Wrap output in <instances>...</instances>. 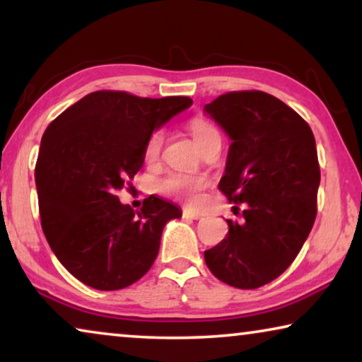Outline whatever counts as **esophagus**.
Here are the masks:
<instances>
[{
    "label": "esophagus",
    "instance_id": "obj_1",
    "mask_svg": "<svg viewBox=\"0 0 362 362\" xmlns=\"http://www.w3.org/2000/svg\"><path fill=\"white\" fill-rule=\"evenodd\" d=\"M182 217H185V219H191V221H197V219H201V214H197V212H194V211H191V209H187V207H185V209H182Z\"/></svg>",
    "mask_w": 362,
    "mask_h": 362
}]
</instances>
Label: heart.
Wrapping results in <instances>:
<instances>
[{
    "label": "heart",
    "instance_id": "1",
    "mask_svg": "<svg viewBox=\"0 0 362 362\" xmlns=\"http://www.w3.org/2000/svg\"><path fill=\"white\" fill-rule=\"evenodd\" d=\"M189 127V132L192 138L197 145H202L207 138L214 135L217 128L209 123L204 118H192V120L187 123ZM163 141H165V133L161 130L153 132L145 143V148H143V158H145L146 163L158 161V158L161 155ZM209 186V181L204 176L197 175H187V173H170L165 177H161L160 181L156 182V191L163 196L175 197V199H181L187 202V204L194 206L201 201V192Z\"/></svg>",
    "mask_w": 362,
    "mask_h": 362
}]
</instances>
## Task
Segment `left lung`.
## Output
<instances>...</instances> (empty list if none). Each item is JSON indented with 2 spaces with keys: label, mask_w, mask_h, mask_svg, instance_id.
I'll list each match as a JSON object with an SVG mask.
<instances>
[{
  "label": "left lung",
  "mask_w": 362,
  "mask_h": 362,
  "mask_svg": "<svg viewBox=\"0 0 362 362\" xmlns=\"http://www.w3.org/2000/svg\"><path fill=\"white\" fill-rule=\"evenodd\" d=\"M204 110L232 145L219 189L242 204V222L204 252L212 275L235 288L270 284L300 254L318 212L320 163L308 123L262 90L222 93ZM239 209V206H235Z\"/></svg>",
  "instance_id": "obj_1"
}]
</instances>
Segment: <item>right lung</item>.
Here are the masks:
<instances>
[{
	"label": "right lung",
	"instance_id": "right-lung-1",
	"mask_svg": "<svg viewBox=\"0 0 362 362\" xmlns=\"http://www.w3.org/2000/svg\"><path fill=\"white\" fill-rule=\"evenodd\" d=\"M191 103L97 90L49 123L34 170L39 216L52 252L82 284L120 290L151 269L163 227L181 211L156 196L133 211L117 192L132 187L153 130Z\"/></svg>",
	"mask_w": 362,
	"mask_h": 362
}]
</instances>
